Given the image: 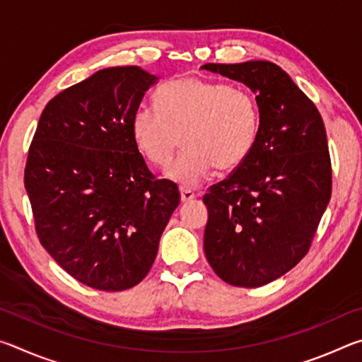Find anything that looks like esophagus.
<instances>
[{
	"mask_svg": "<svg viewBox=\"0 0 362 362\" xmlns=\"http://www.w3.org/2000/svg\"><path fill=\"white\" fill-rule=\"evenodd\" d=\"M180 198H182V203H188V201H192L196 198L194 192H192V189L188 188H182L180 189Z\"/></svg>",
	"mask_w": 362,
	"mask_h": 362,
	"instance_id": "obj_1",
	"label": "esophagus"
}]
</instances>
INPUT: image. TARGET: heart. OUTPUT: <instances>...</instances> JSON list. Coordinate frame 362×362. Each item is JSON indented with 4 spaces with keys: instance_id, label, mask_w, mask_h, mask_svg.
<instances>
[{
    "instance_id": "heart-1",
    "label": "heart",
    "mask_w": 362,
    "mask_h": 362,
    "mask_svg": "<svg viewBox=\"0 0 362 362\" xmlns=\"http://www.w3.org/2000/svg\"><path fill=\"white\" fill-rule=\"evenodd\" d=\"M155 110L132 116V137L153 166L168 168L182 144V155L168 170L170 180L196 187L214 168H240L260 134V107L244 88L203 78H180L155 94Z\"/></svg>"
}]
</instances>
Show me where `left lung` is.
Listing matches in <instances>:
<instances>
[{
	"mask_svg": "<svg viewBox=\"0 0 362 362\" xmlns=\"http://www.w3.org/2000/svg\"><path fill=\"white\" fill-rule=\"evenodd\" d=\"M257 94L260 134L240 168L209 188L204 252L236 287H260L308 254L332 194L326 127L313 102L268 60L206 64Z\"/></svg>",
	"mask_w": 362,
	"mask_h": 362,
	"instance_id": "left-lung-1",
	"label": "left lung"
}]
</instances>
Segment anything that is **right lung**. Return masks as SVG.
<instances>
[{
	"instance_id": "obj_1",
	"label": "right lung",
	"mask_w": 362,
	"mask_h": 362,
	"mask_svg": "<svg viewBox=\"0 0 362 362\" xmlns=\"http://www.w3.org/2000/svg\"><path fill=\"white\" fill-rule=\"evenodd\" d=\"M156 79L134 65L94 73L47 102L30 144L23 180L36 235L93 289L137 286L180 203L175 183L151 174L132 137V116Z\"/></svg>"
}]
</instances>
